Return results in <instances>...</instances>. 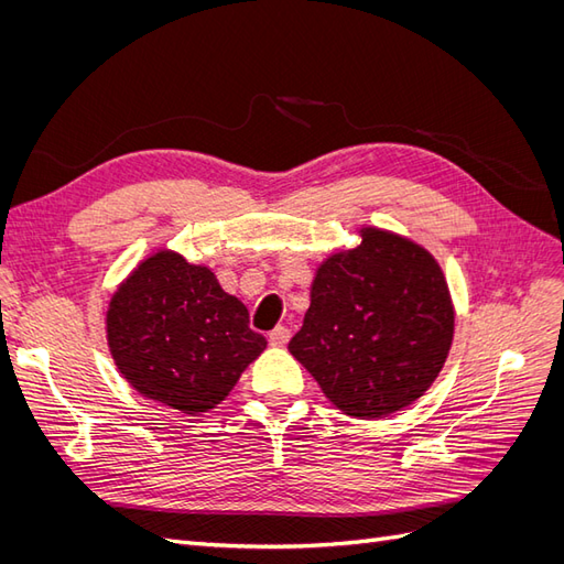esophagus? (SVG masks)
<instances>
[{"label": "esophagus", "mask_w": 564, "mask_h": 564, "mask_svg": "<svg viewBox=\"0 0 564 564\" xmlns=\"http://www.w3.org/2000/svg\"><path fill=\"white\" fill-rule=\"evenodd\" d=\"M289 338H292V332H289L286 327H275L268 334V340L272 346H284V344H289Z\"/></svg>", "instance_id": "34e87169"}]
</instances>
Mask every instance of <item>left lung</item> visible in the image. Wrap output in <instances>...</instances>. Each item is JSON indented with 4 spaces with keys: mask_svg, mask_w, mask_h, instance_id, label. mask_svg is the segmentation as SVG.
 Segmentation results:
<instances>
[{
    "mask_svg": "<svg viewBox=\"0 0 564 564\" xmlns=\"http://www.w3.org/2000/svg\"><path fill=\"white\" fill-rule=\"evenodd\" d=\"M360 237L319 263L289 352L340 412L381 419L416 402L445 367L454 303L429 249L371 226Z\"/></svg>",
    "mask_w": 564,
    "mask_h": 564,
    "instance_id": "8db88e82",
    "label": "left lung"
}]
</instances>
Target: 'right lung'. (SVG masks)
<instances>
[{
  "instance_id": "add662e5",
  "label": "right lung",
  "mask_w": 564,
  "mask_h": 564,
  "mask_svg": "<svg viewBox=\"0 0 564 564\" xmlns=\"http://www.w3.org/2000/svg\"><path fill=\"white\" fill-rule=\"evenodd\" d=\"M110 355L143 398L202 414L228 398L268 340L207 265L160 249L117 286L106 313Z\"/></svg>"
}]
</instances>
